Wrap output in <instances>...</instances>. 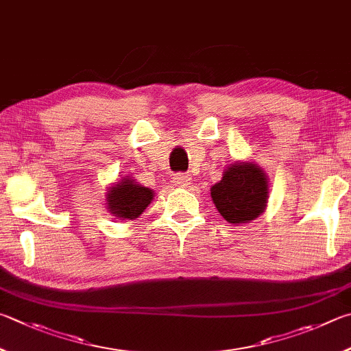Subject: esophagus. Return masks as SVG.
Returning <instances> with one entry per match:
<instances>
[{"instance_id": "34e87169", "label": "esophagus", "mask_w": 351, "mask_h": 351, "mask_svg": "<svg viewBox=\"0 0 351 351\" xmlns=\"http://www.w3.org/2000/svg\"><path fill=\"white\" fill-rule=\"evenodd\" d=\"M173 180L180 187H190V184H192V181H193L192 176L186 175V173H178V175H175Z\"/></svg>"}]
</instances>
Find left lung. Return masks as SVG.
<instances>
[{
  "label": "left lung",
  "mask_w": 351,
  "mask_h": 351,
  "mask_svg": "<svg viewBox=\"0 0 351 351\" xmlns=\"http://www.w3.org/2000/svg\"><path fill=\"white\" fill-rule=\"evenodd\" d=\"M269 193V176L254 161H237L227 165L221 181L210 189L215 207L233 226L259 218L267 208Z\"/></svg>",
  "instance_id": "8db88e82"
}]
</instances>
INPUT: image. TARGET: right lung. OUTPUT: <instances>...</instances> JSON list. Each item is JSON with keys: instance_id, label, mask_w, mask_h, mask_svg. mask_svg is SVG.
Listing matches in <instances>:
<instances>
[{"instance_id": "1", "label": "right lung", "mask_w": 351, "mask_h": 351, "mask_svg": "<svg viewBox=\"0 0 351 351\" xmlns=\"http://www.w3.org/2000/svg\"><path fill=\"white\" fill-rule=\"evenodd\" d=\"M154 197V190L141 186L133 176H124L107 187L106 207L114 219L133 221L145 212Z\"/></svg>"}]
</instances>
